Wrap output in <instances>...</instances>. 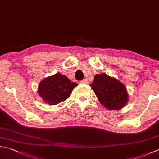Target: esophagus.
<instances>
[{"label":"esophagus","mask_w":159,"mask_h":159,"mask_svg":"<svg viewBox=\"0 0 159 159\" xmlns=\"http://www.w3.org/2000/svg\"><path fill=\"white\" fill-rule=\"evenodd\" d=\"M80 83H84V84H88V80H87V79H83V80H81V81H80Z\"/></svg>","instance_id":"1"}]
</instances>
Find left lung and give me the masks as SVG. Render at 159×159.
<instances>
[{"label": "left lung", "instance_id": "obj_1", "mask_svg": "<svg viewBox=\"0 0 159 159\" xmlns=\"http://www.w3.org/2000/svg\"><path fill=\"white\" fill-rule=\"evenodd\" d=\"M89 86L101 104L108 110H120L128 102L129 96L125 85L106 74H96Z\"/></svg>", "mask_w": 159, "mask_h": 159}]
</instances>
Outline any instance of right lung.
<instances>
[{
    "label": "right lung",
    "mask_w": 159,
    "mask_h": 159,
    "mask_svg": "<svg viewBox=\"0 0 159 159\" xmlns=\"http://www.w3.org/2000/svg\"><path fill=\"white\" fill-rule=\"evenodd\" d=\"M77 85L76 83L71 82L64 74L57 73L42 80L37 92L45 103L54 105L69 98Z\"/></svg>",
    "instance_id": "right-lung-1"
}]
</instances>
